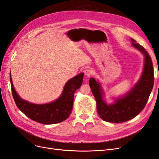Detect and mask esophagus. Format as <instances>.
Instances as JSON below:
<instances>
[{
  "instance_id": "1",
  "label": "esophagus",
  "mask_w": 159,
  "mask_h": 159,
  "mask_svg": "<svg viewBox=\"0 0 159 159\" xmlns=\"http://www.w3.org/2000/svg\"><path fill=\"white\" fill-rule=\"evenodd\" d=\"M84 73H85V75L86 76L90 77V76H91V75L93 74V70H91V69H86L84 71Z\"/></svg>"
}]
</instances>
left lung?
Listing matches in <instances>:
<instances>
[{
  "instance_id": "8db88e82",
  "label": "left lung",
  "mask_w": 159,
  "mask_h": 159,
  "mask_svg": "<svg viewBox=\"0 0 159 159\" xmlns=\"http://www.w3.org/2000/svg\"><path fill=\"white\" fill-rule=\"evenodd\" d=\"M132 45L145 56L142 75L129 92L115 100L113 104H107L103 100V92L98 81L91 78L89 84L97 103L99 117L110 123H123L129 121L145 107L154 85V70L150 56L144 48L131 38Z\"/></svg>"
}]
</instances>
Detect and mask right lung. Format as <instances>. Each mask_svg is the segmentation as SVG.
<instances>
[{
    "label": "right lung",
    "instance_id": "1",
    "mask_svg": "<svg viewBox=\"0 0 159 159\" xmlns=\"http://www.w3.org/2000/svg\"><path fill=\"white\" fill-rule=\"evenodd\" d=\"M84 73L74 77L66 84L63 92L56 101L46 104H34L22 99L14 88L11 75L10 80L13 98L16 106L33 121L42 124H55L65 121L71 113L74 94L82 84Z\"/></svg>",
    "mask_w": 159,
    "mask_h": 159
}]
</instances>
